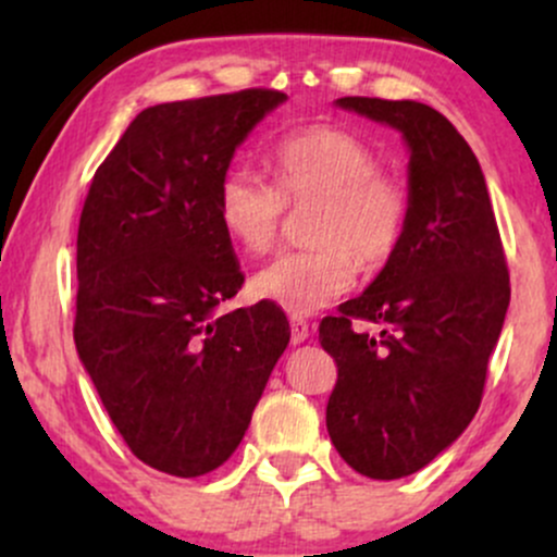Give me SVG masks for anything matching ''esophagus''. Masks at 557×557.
<instances>
[{
  "label": "esophagus",
  "instance_id": "1",
  "mask_svg": "<svg viewBox=\"0 0 557 557\" xmlns=\"http://www.w3.org/2000/svg\"><path fill=\"white\" fill-rule=\"evenodd\" d=\"M309 337V322L304 317H290V343L298 345Z\"/></svg>",
  "mask_w": 557,
  "mask_h": 557
}]
</instances>
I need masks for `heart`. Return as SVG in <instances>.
Listing matches in <instances>:
<instances>
[{
    "instance_id": "1",
    "label": "heart",
    "mask_w": 557,
    "mask_h": 557,
    "mask_svg": "<svg viewBox=\"0 0 557 557\" xmlns=\"http://www.w3.org/2000/svg\"><path fill=\"white\" fill-rule=\"evenodd\" d=\"M272 185L233 168L216 183L220 227L246 253L277 243L285 209L309 207L306 251L283 253L253 274L257 298L306 317L350 290L363 272L395 259L408 233L411 198L393 172L376 168L374 151L335 125L290 133L267 159Z\"/></svg>"
}]
</instances>
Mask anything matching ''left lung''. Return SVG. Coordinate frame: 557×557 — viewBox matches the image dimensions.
<instances>
[{
    "mask_svg": "<svg viewBox=\"0 0 557 557\" xmlns=\"http://www.w3.org/2000/svg\"><path fill=\"white\" fill-rule=\"evenodd\" d=\"M337 104L398 127L411 149L400 251L319 324V343L337 363L332 445L363 476L400 479L434 461L474 419L510 304L508 264L482 168L445 114L369 96ZM359 321L381 332L363 333Z\"/></svg>",
    "mask_w": 557,
    "mask_h": 557,
    "instance_id": "left-lung-1",
    "label": "left lung"
}]
</instances>
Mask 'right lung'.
<instances>
[{"instance_id":"obj_1","label":"right lung","mask_w":557,"mask_h":557,"mask_svg":"<svg viewBox=\"0 0 557 557\" xmlns=\"http://www.w3.org/2000/svg\"><path fill=\"white\" fill-rule=\"evenodd\" d=\"M274 88L149 107L96 170L78 225V356L133 456L201 476L235 453L290 341L283 309L240 290L216 183Z\"/></svg>"}]
</instances>
